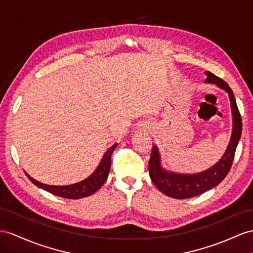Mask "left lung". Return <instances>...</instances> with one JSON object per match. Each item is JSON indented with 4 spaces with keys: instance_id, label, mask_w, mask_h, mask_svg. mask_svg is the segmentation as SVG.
I'll return each instance as SVG.
<instances>
[{
    "instance_id": "left-lung-1",
    "label": "left lung",
    "mask_w": 253,
    "mask_h": 253,
    "mask_svg": "<svg viewBox=\"0 0 253 253\" xmlns=\"http://www.w3.org/2000/svg\"><path fill=\"white\" fill-rule=\"evenodd\" d=\"M205 75L207 76L205 83L216 84L218 87L224 89L229 95L233 119L231 140L221 159L210 169L197 174H180L165 170L161 167L158 148L156 145L153 146L151 158L148 161V171H150L152 182L161 192L174 199H189L196 197L221 183L230 172L236 146L241 139L242 116L238 111L233 90L228 83L211 74V71H205Z\"/></svg>"
}]
</instances>
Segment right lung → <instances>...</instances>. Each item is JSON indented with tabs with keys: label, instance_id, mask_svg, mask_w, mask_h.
<instances>
[{
	"label": "right lung",
	"instance_id": "right-lung-1",
	"mask_svg": "<svg viewBox=\"0 0 253 253\" xmlns=\"http://www.w3.org/2000/svg\"><path fill=\"white\" fill-rule=\"evenodd\" d=\"M118 144H114L103 155V157L100 161V164L97 167V169L90 174V175L83 179L82 182L76 183L73 185H67V186H52V185H46L42 184L38 180L34 179L33 177H31L29 174H27V176L31 180L32 183L36 185L40 188L46 190L50 193L54 194V196L65 198V199H81V198H85L93 194L98 190L100 187L105 184L107 180V177L109 175V171H110V167H111V155L114 151V148L116 147Z\"/></svg>",
	"mask_w": 253,
	"mask_h": 253
}]
</instances>
